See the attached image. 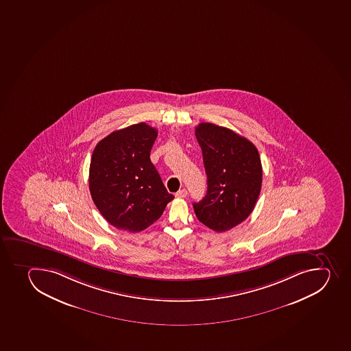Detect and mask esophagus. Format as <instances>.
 I'll list each match as a JSON object with an SVG mask.
<instances>
[{
	"instance_id": "1",
	"label": "esophagus",
	"mask_w": 351,
	"mask_h": 351,
	"mask_svg": "<svg viewBox=\"0 0 351 351\" xmlns=\"http://www.w3.org/2000/svg\"><path fill=\"white\" fill-rule=\"evenodd\" d=\"M176 197H186L187 191L185 189H182V190L178 191L176 194Z\"/></svg>"
}]
</instances>
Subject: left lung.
<instances>
[{
	"label": "left lung",
	"instance_id": "1",
	"mask_svg": "<svg viewBox=\"0 0 351 351\" xmlns=\"http://www.w3.org/2000/svg\"><path fill=\"white\" fill-rule=\"evenodd\" d=\"M195 136L202 150L207 194L193 204L197 219L215 232L245 221L261 193L263 168L257 147L226 127L201 123Z\"/></svg>",
	"mask_w": 351,
	"mask_h": 351
}]
</instances>
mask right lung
<instances>
[{
	"label": "right lung",
	"mask_w": 351,
	"mask_h": 351,
	"mask_svg": "<svg viewBox=\"0 0 351 351\" xmlns=\"http://www.w3.org/2000/svg\"><path fill=\"white\" fill-rule=\"evenodd\" d=\"M158 130L145 123L114 130L94 149L88 187L104 219L136 233L160 218L174 195L150 160Z\"/></svg>",
	"instance_id": "add662e5"
}]
</instances>
